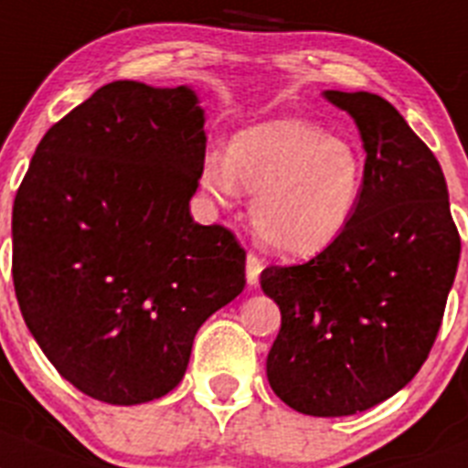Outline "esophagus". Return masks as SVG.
I'll return each mask as SVG.
<instances>
[{"mask_svg": "<svg viewBox=\"0 0 468 468\" xmlns=\"http://www.w3.org/2000/svg\"><path fill=\"white\" fill-rule=\"evenodd\" d=\"M260 273H262V262H260V257L257 255H248L246 257V281L248 285L255 287L257 281H260Z\"/></svg>", "mask_w": 468, "mask_h": 468, "instance_id": "obj_1", "label": "esophagus"}]
</instances>
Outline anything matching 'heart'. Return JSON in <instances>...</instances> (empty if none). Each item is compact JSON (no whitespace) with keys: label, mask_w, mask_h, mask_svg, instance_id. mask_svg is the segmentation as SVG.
Listing matches in <instances>:
<instances>
[{"label":"heart","mask_w":468,"mask_h":468,"mask_svg":"<svg viewBox=\"0 0 468 468\" xmlns=\"http://www.w3.org/2000/svg\"><path fill=\"white\" fill-rule=\"evenodd\" d=\"M367 165L353 141L303 118H276L239 132L229 153H208L199 187L229 204L252 197L257 241L281 257H313L346 234L362 201Z\"/></svg>","instance_id":"1"}]
</instances>
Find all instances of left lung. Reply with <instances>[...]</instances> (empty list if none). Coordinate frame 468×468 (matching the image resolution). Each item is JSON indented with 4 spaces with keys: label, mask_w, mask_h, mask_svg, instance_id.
<instances>
[{
    "label": "left lung",
    "mask_w": 468,
    "mask_h": 468,
    "mask_svg": "<svg viewBox=\"0 0 468 468\" xmlns=\"http://www.w3.org/2000/svg\"><path fill=\"white\" fill-rule=\"evenodd\" d=\"M350 113L367 153L353 222L311 262L267 267L281 308L267 378L290 409L341 418L374 409L413 380L443 320L460 234L439 160L389 101L324 90Z\"/></svg>",
    "instance_id": "8db88e82"
}]
</instances>
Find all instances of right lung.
I'll list each match as a JSON object with an SVG mask.
<instances>
[{"instance_id":"obj_1","label":"right lung","mask_w":468,"mask_h":468,"mask_svg":"<svg viewBox=\"0 0 468 468\" xmlns=\"http://www.w3.org/2000/svg\"><path fill=\"white\" fill-rule=\"evenodd\" d=\"M187 85L115 80L55 122L13 201V285L64 380L134 406L181 383L192 341L246 287V252L190 199L206 155Z\"/></svg>"}]
</instances>
